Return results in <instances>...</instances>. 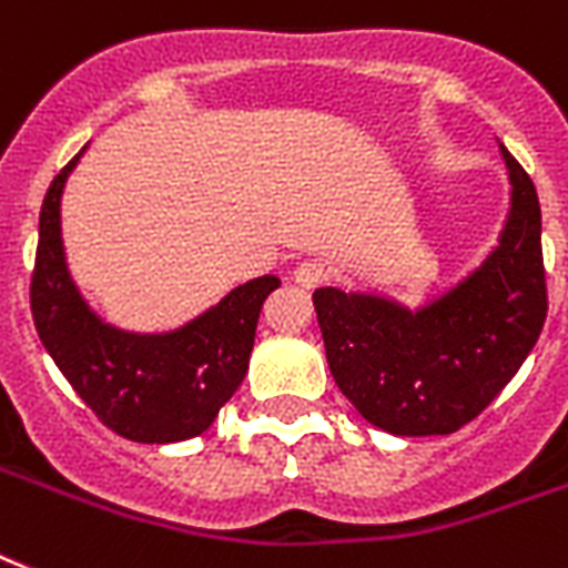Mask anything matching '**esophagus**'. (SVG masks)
Listing matches in <instances>:
<instances>
[{"mask_svg":"<svg viewBox=\"0 0 568 568\" xmlns=\"http://www.w3.org/2000/svg\"><path fill=\"white\" fill-rule=\"evenodd\" d=\"M293 281H296L298 287H305V290L320 287L322 281H325V266H322L320 261L298 263L296 272H293Z\"/></svg>","mask_w":568,"mask_h":568,"instance_id":"1","label":"esophagus"}]
</instances>
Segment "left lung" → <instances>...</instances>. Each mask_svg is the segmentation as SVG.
I'll return each instance as SVG.
<instances>
[{
  "mask_svg": "<svg viewBox=\"0 0 568 568\" xmlns=\"http://www.w3.org/2000/svg\"><path fill=\"white\" fill-rule=\"evenodd\" d=\"M510 207L464 278L410 307L375 290L320 287L328 369L363 419L396 437L455 434L510 384L546 322L542 213L534 181L498 143Z\"/></svg>",
  "mask_w": 568,
  "mask_h": 568,
  "instance_id": "1",
  "label": "left lung"
}]
</instances>
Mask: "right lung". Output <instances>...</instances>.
<instances>
[{"mask_svg": "<svg viewBox=\"0 0 568 568\" xmlns=\"http://www.w3.org/2000/svg\"><path fill=\"white\" fill-rule=\"evenodd\" d=\"M81 149L49 184L31 275V316L40 343L81 402L120 437L181 443L211 428L246 378L257 316L275 275L234 287L181 328L140 334L102 320L72 278L61 231L63 187Z\"/></svg>", "mask_w": 568, "mask_h": 568, "instance_id": "add662e5", "label": "right lung"}]
</instances>
